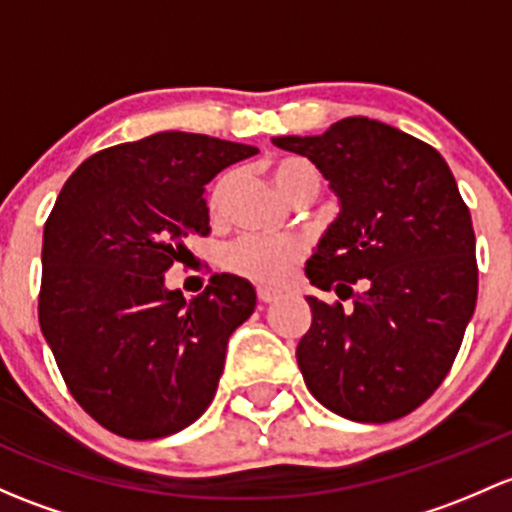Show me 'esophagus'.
Segmentation results:
<instances>
[{
    "instance_id": "obj_1",
    "label": "esophagus",
    "mask_w": 512,
    "mask_h": 512,
    "mask_svg": "<svg viewBox=\"0 0 512 512\" xmlns=\"http://www.w3.org/2000/svg\"><path fill=\"white\" fill-rule=\"evenodd\" d=\"M257 299H260L262 304H272V301L279 299V294L272 292V289H267V287H257Z\"/></svg>"
}]
</instances>
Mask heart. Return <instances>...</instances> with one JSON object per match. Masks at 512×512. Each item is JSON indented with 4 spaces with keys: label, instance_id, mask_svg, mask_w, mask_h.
I'll use <instances>...</instances> for the list:
<instances>
[{
    "label": "heart",
    "instance_id": "heart-1",
    "mask_svg": "<svg viewBox=\"0 0 512 512\" xmlns=\"http://www.w3.org/2000/svg\"><path fill=\"white\" fill-rule=\"evenodd\" d=\"M274 184L287 198L301 188H321V171L304 157H282L270 166ZM235 174H223L215 181L208 196V208L213 215L225 211L230 191H233ZM304 255V245L294 238H265V235H242L230 242L220 255V262L228 272L252 279L257 284H282L292 277L294 267Z\"/></svg>",
    "mask_w": 512,
    "mask_h": 512
}]
</instances>
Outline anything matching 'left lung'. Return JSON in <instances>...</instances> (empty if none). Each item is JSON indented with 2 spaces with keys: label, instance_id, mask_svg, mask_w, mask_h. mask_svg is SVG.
Masks as SVG:
<instances>
[{
  "label": "left lung",
  "instance_id": "obj_1",
  "mask_svg": "<svg viewBox=\"0 0 512 512\" xmlns=\"http://www.w3.org/2000/svg\"><path fill=\"white\" fill-rule=\"evenodd\" d=\"M272 144L316 164L341 203L306 277L353 306L306 297L304 383L353 422L405 417L446 378L476 309V235L454 174L422 139L368 117Z\"/></svg>",
  "mask_w": 512,
  "mask_h": 512
}]
</instances>
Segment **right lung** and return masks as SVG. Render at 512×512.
Returning <instances> with one entry per match:
<instances>
[{"label":"right lung","instance_id":"1","mask_svg":"<svg viewBox=\"0 0 512 512\" xmlns=\"http://www.w3.org/2000/svg\"><path fill=\"white\" fill-rule=\"evenodd\" d=\"M257 147L157 132L85 159L43 225L39 324L71 395L127 439L181 432L211 405L255 289L215 274L166 289L188 235H208L206 184Z\"/></svg>","mask_w":512,"mask_h":512}]
</instances>
